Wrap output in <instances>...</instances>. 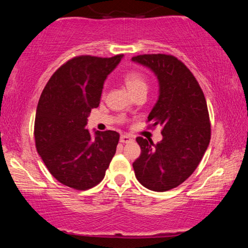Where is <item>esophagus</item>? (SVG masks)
Returning a JSON list of instances; mask_svg holds the SVG:
<instances>
[{
  "label": "esophagus",
  "instance_id": "1",
  "mask_svg": "<svg viewBox=\"0 0 248 248\" xmlns=\"http://www.w3.org/2000/svg\"><path fill=\"white\" fill-rule=\"evenodd\" d=\"M120 141L122 142V143H128V142L133 141V139H132L131 135H128V134H122L120 138Z\"/></svg>",
  "mask_w": 248,
  "mask_h": 248
}]
</instances>
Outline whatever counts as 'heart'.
I'll return each mask as SVG.
<instances>
[{
  "instance_id": "1",
  "label": "heart",
  "mask_w": 248,
  "mask_h": 248,
  "mask_svg": "<svg viewBox=\"0 0 248 248\" xmlns=\"http://www.w3.org/2000/svg\"><path fill=\"white\" fill-rule=\"evenodd\" d=\"M124 83L128 91L133 94L141 93V91H145L147 93L148 89V82L145 77L139 71H130V72L125 73L123 77Z\"/></svg>"
}]
</instances>
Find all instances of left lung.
<instances>
[{
  "instance_id": "1",
  "label": "left lung",
  "mask_w": 248,
  "mask_h": 248,
  "mask_svg": "<svg viewBox=\"0 0 248 248\" xmlns=\"http://www.w3.org/2000/svg\"><path fill=\"white\" fill-rule=\"evenodd\" d=\"M132 61L157 77L159 97L148 116L151 127L161 126L162 140L137 138L141 155L133 162L135 177L144 187L166 192L193 174L211 138L204 93L184 63L172 55L144 54Z\"/></svg>"
}]
</instances>
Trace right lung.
I'll return each instance as SVG.
<instances>
[{"label": "right lung", "mask_w": 248, "mask_h": 248, "mask_svg": "<svg viewBox=\"0 0 248 248\" xmlns=\"http://www.w3.org/2000/svg\"><path fill=\"white\" fill-rule=\"evenodd\" d=\"M123 59L81 55L50 77L40 94L35 117L37 151L50 174L63 185L86 191L103 181L120 140L115 131L86 128L99 106L104 82Z\"/></svg>", "instance_id": "obj_1"}]
</instances>
